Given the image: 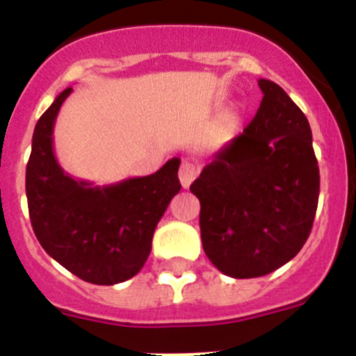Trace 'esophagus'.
<instances>
[{"label":"esophagus","mask_w":356,"mask_h":356,"mask_svg":"<svg viewBox=\"0 0 356 356\" xmlns=\"http://www.w3.org/2000/svg\"><path fill=\"white\" fill-rule=\"evenodd\" d=\"M196 175H197V169L194 168L193 163H188V162L181 163L180 172H178V176H180L181 187H184V188L191 187V184H193V181H194V178H196Z\"/></svg>","instance_id":"1"}]
</instances>
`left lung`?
Returning <instances> with one entry per match:
<instances>
[{"label":"left lung","instance_id":"8db88e82","mask_svg":"<svg viewBox=\"0 0 356 356\" xmlns=\"http://www.w3.org/2000/svg\"><path fill=\"white\" fill-rule=\"evenodd\" d=\"M259 85L257 115L191 185L201 205L203 250L232 278L269 275L294 259L319 200L308 119L275 81Z\"/></svg>","mask_w":356,"mask_h":356}]
</instances>
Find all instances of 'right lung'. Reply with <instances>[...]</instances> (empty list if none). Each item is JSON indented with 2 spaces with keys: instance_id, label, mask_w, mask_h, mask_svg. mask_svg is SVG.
<instances>
[{
  "instance_id": "1",
  "label": "right lung",
  "mask_w": 356,
  "mask_h": 356,
  "mask_svg": "<svg viewBox=\"0 0 356 356\" xmlns=\"http://www.w3.org/2000/svg\"><path fill=\"white\" fill-rule=\"evenodd\" d=\"M71 87L56 96L35 124L26 165L30 221L44 251L94 285L127 282L143 269L151 241L172 197L180 193V159L149 176L92 187L58 165L53 127Z\"/></svg>"
}]
</instances>
